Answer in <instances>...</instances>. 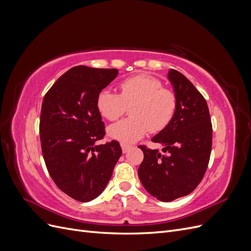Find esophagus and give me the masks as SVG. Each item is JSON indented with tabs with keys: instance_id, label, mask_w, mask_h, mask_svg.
<instances>
[{
	"instance_id": "1",
	"label": "esophagus",
	"mask_w": 251,
	"mask_h": 251,
	"mask_svg": "<svg viewBox=\"0 0 251 251\" xmlns=\"http://www.w3.org/2000/svg\"><path fill=\"white\" fill-rule=\"evenodd\" d=\"M121 149H123V151H124V153H126V151L131 149V147H130V146H127V144L121 143Z\"/></svg>"
}]
</instances>
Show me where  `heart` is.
<instances>
[{
	"instance_id": "1",
	"label": "heart",
	"mask_w": 251,
	"mask_h": 251,
	"mask_svg": "<svg viewBox=\"0 0 251 251\" xmlns=\"http://www.w3.org/2000/svg\"><path fill=\"white\" fill-rule=\"evenodd\" d=\"M119 89V94L103 89L96 98L98 112L109 121L117 120L126 105L132 103L128 109L131 117L108 128L111 138L128 144L142 138L149 130L158 133L171 124L177 110V97L158 78L138 74L121 81Z\"/></svg>"
}]
</instances>
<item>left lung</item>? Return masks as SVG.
I'll list each match as a JSON object with an SVG mask.
<instances>
[{"label":"left lung","mask_w":251,"mask_h":251,"mask_svg":"<svg viewBox=\"0 0 251 251\" xmlns=\"http://www.w3.org/2000/svg\"><path fill=\"white\" fill-rule=\"evenodd\" d=\"M169 79L177 97L171 124L151 138L162 151L139 146L143 161L138 176L144 188L158 200L170 202L191 194L207 170L212 126L205 98L183 74L170 69Z\"/></svg>","instance_id":"1"}]
</instances>
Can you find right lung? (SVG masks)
Listing matches in <instances>:
<instances>
[{
    "instance_id": "right-lung-1",
    "label": "right lung",
    "mask_w": 251,
    "mask_h": 251,
    "mask_svg": "<svg viewBox=\"0 0 251 251\" xmlns=\"http://www.w3.org/2000/svg\"><path fill=\"white\" fill-rule=\"evenodd\" d=\"M117 74V69L73 67L44 97L40 138L45 163L60 191L79 202L102 193L123 154L116 140L95 143L105 135L96 98Z\"/></svg>"
}]
</instances>
